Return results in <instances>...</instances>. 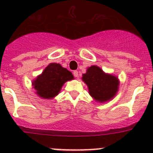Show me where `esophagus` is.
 <instances>
[{
  "label": "esophagus",
  "mask_w": 153,
  "mask_h": 153,
  "mask_svg": "<svg viewBox=\"0 0 153 153\" xmlns=\"http://www.w3.org/2000/svg\"><path fill=\"white\" fill-rule=\"evenodd\" d=\"M73 74H74V76H75V77H78V75H79V74H78L77 70H74V73H73Z\"/></svg>",
  "instance_id": "esophagus-1"
}]
</instances>
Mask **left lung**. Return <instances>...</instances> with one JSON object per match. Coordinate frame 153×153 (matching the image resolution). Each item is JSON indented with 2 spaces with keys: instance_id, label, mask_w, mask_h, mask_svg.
Here are the masks:
<instances>
[{
  "instance_id": "8db88e82",
  "label": "left lung",
  "mask_w": 153,
  "mask_h": 153,
  "mask_svg": "<svg viewBox=\"0 0 153 153\" xmlns=\"http://www.w3.org/2000/svg\"><path fill=\"white\" fill-rule=\"evenodd\" d=\"M83 80L88 86L90 96L100 102L111 100L118 90V78L106 74L97 66L87 69Z\"/></svg>"
}]
</instances>
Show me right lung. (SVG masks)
Returning <instances> with one entry per match:
<instances>
[{
	"mask_svg": "<svg viewBox=\"0 0 153 153\" xmlns=\"http://www.w3.org/2000/svg\"><path fill=\"white\" fill-rule=\"evenodd\" d=\"M74 79L72 73L58 63H53L46 67L41 75L33 82V88L39 97L51 99L60 93L65 82Z\"/></svg>",
	"mask_w": 153,
	"mask_h": 153,
	"instance_id": "1",
	"label": "right lung"
}]
</instances>
